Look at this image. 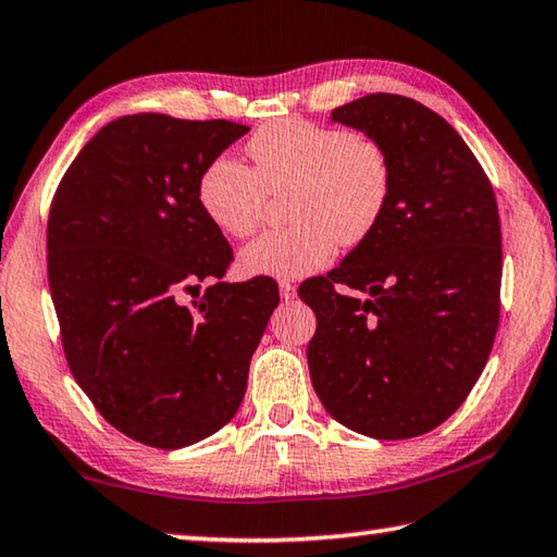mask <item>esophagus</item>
I'll list each match as a JSON object with an SVG mask.
<instances>
[{
  "instance_id": "34e87169",
  "label": "esophagus",
  "mask_w": 557,
  "mask_h": 557,
  "mask_svg": "<svg viewBox=\"0 0 557 557\" xmlns=\"http://www.w3.org/2000/svg\"><path fill=\"white\" fill-rule=\"evenodd\" d=\"M280 297L285 299V301H289V299H295L297 297V287L292 285V282H287V280H282L280 282Z\"/></svg>"
}]
</instances>
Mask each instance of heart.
Listing matches in <instances>:
<instances>
[{"label": "heart", "mask_w": 557, "mask_h": 557, "mask_svg": "<svg viewBox=\"0 0 557 557\" xmlns=\"http://www.w3.org/2000/svg\"><path fill=\"white\" fill-rule=\"evenodd\" d=\"M252 169L219 154L199 176V203L215 228L248 238L260 228L268 194H287L295 221L270 231L240 252L248 275L305 277L346 248L369 240L388 211L391 154L369 132L287 117L248 139Z\"/></svg>", "instance_id": "heart-1"}]
</instances>
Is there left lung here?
I'll use <instances>...</instances> for the list:
<instances>
[{
	"mask_svg": "<svg viewBox=\"0 0 557 557\" xmlns=\"http://www.w3.org/2000/svg\"><path fill=\"white\" fill-rule=\"evenodd\" d=\"M391 154L388 211L369 240L299 297L319 400L375 440L425 435L482 375L502 312V223L492 182L465 139L422 102L371 92L332 112Z\"/></svg>",
	"mask_w": 557,
	"mask_h": 557,
	"instance_id": "1",
	"label": "left lung"
}]
</instances>
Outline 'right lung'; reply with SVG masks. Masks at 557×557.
Instances as JSON below:
<instances>
[{
    "label": "right lung",
    "instance_id": "add662e5",
    "mask_svg": "<svg viewBox=\"0 0 557 557\" xmlns=\"http://www.w3.org/2000/svg\"><path fill=\"white\" fill-rule=\"evenodd\" d=\"M248 129L117 117L53 194L46 262L65 361L102 418L149 447H188L231 422L280 301L270 277L221 282L233 248L199 203L203 166Z\"/></svg>",
    "mask_w": 557,
    "mask_h": 557
}]
</instances>
